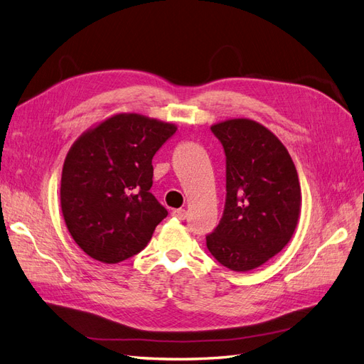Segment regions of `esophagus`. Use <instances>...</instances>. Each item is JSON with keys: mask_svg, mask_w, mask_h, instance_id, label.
I'll return each mask as SVG.
<instances>
[{"mask_svg": "<svg viewBox=\"0 0 364 364\" xmlns=\"http://www.w3.org/2000/svg\"><path fill=\"white\" fill-rule=\"evenodd\" d=\"M173 217H176V218H179V220H183L185 217H186V211L185 209H182V208H179V209H173Z\"/></svg>", "mask_w": 364, "mask_h": 364, "instance_id": "34e87169", "label": "esophagus"}]
</instances>
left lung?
Wrapping results in <instances>:
<instances>
[{
	"mask_svg": "<svg viewBox=\"0 0 364 364\" xmlns=\"http://www.w3.org/2000/svg\"><path fill=\"white\" fill-rule=\"evenodd\" d=\"M211 130L226 155V203L206 247L222 266L249 272L291 240L302 203L299 176L289 150L257 121L230 118Z\"/></svg>",
	"mask_w": 364,
	"mask_h": 364,
	"instance_id": "obj_1",
	"label": "left lung"
}]
</instances>
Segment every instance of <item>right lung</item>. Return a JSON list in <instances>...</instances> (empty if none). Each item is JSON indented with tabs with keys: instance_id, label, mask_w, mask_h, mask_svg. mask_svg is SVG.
<instances>
[{
	"instance_id": "1",
	"label": "right lung",
	"mask_w": 364,
	"mask_h": 364,
	"mask_svg": "<svg viewBox=\"0 0 364 364\" xmlns=\"http://www.w3.org/2000/svg\"><path fill=\"white\" fill-rule=\"evenodd\" d=\"M176 130L156 118L115 114L75 139L63 162L60 206L86 255L115 264L147 246L168 214L150 193L151 159Z\"/></svg>"
}]
</instances>
